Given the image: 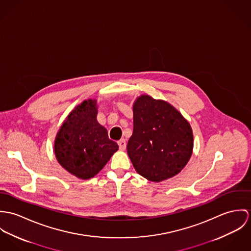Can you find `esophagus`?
<instances>
[{"mask_svg":"<svg viewBox=\"0 0 251 251\" xmlns=\"http://www.w3.org/2000/svg\"><path fill=\"white\" fill-rule=\"evenodd\" d=\"M117 143H118V146H119L120 150H125L126 149V141H125V139H120V140L117 141Z\"/></svg>","mask_w":251,"mask_h":251,"instance_id":"obj_1","label":"esophagus"}]
</instances>
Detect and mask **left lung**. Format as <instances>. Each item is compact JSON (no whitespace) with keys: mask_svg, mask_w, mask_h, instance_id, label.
I'll return each mask as SVG.
<instances>
[{"mask_svg":"<svg viewBox=\"0 0 251 251\" xmlns=\"http://www.w3.org/2000/svg\"><path fill=\"white\" fill-rule=\"evenodd\" d=\"M134 131L127 144L137 172L153 182L178 174L194 148L193 130L174 107L141 95L134 104Z\"/></svg>","mask_w":251,"mask_h":251,"instance_id":"obj_1","label":"left lung"}]
</instances>
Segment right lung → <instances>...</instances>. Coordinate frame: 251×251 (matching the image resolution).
<instances>
[{"label":"right lung","instance_id":"right-lung-1","mask_svg":"<svg viewBox=\"0 0 251 251\" xmlns=\"http://www.w3.org/2000/svg\"><path fill=\"white\" fill-rule=\"evenodd\" d=\"M96 116V101L85 100L67 116L55 141L58 163L84 180L95 176L118 149Z\"/></svg>","mask_w":251,"mask_h":251}]
</instances>
